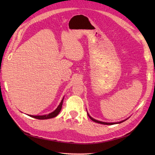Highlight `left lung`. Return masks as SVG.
I'll list each match as a JSON object with an SVG mask.
<instances>
[{"mask_svg": "<svg viewBox=\"0 0 155 155\" xmlns=\"http://www.w3.org/2000/svg\"><path fill=\"white\" fill-rule=\"evenodd\" d=\"M87 114H88V117H89L92 120L94 121V122H95V123H100V124H107V125H112V124H119V123H123V122H124V121H125L126 120H127L128 118H127V119L123 120L120 121V122H117V123H106V122H103V121H100V120H98L94 119V118H93V117H91L90 116V115H89V114H88V113H87Z\"/></svg>", "mask_w": 155, "mask_h": 155, "instance_id": "1", "label": "left lung"}]
</instances>
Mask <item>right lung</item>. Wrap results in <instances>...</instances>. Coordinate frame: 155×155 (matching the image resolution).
<instances>
[{
  "label": "right lung",
  "instance_id": "right-lung-1",
  "mask_svg": "<svg viewBox=\"0 0 155 155\" xmlns=\"http://www.w3.org/2000/svg\"><path fill=\"white\" fill-rule=\"evenodd\" d=\"M64 100V97L62 98V99L61 101V102L59 104L58 106L57 107V108H56V109L53 111L52 112V113H49L48 114H44V115H29L28 116H30L32 118H37V119H40V120H45V119H48V118H54L55 117H57V115L58 114V113H60L61 110V108H62V102H63Z\"/></svg>",
  "mask_w": 155,
  "mask_h": 155
}]
</instances>
